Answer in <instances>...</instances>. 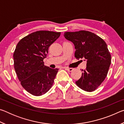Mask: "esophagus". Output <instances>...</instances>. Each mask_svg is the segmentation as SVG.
<instances>
[{"mask_svg": "<svg viewBox=\"0 0 124 124\" xmlns=\"http://www.w3.org/2000/svg\"><path fill=\"white\" fill-rule=\"evenodd\" d=\"M64 68L66 70L69 71V72H72V71H73V70H74V69L72 68H68V67H64Z\"/></svg>", "mask_w": 124, "mask_h": 124, "instance_id": "34e87169", "label": "esophagus"}]
</instances>
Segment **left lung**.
Listing matches in <instances>:
<instances>
[{"label":"left lung","mask_w":124,"mask_h":124,"mask_svg":"<svg viewBox=\"0 0 124 124\" xmlns=\"http://www.w3.org/2000/svg\"><path fill=\"white\" fill-rule=\"evenodd\" d=\"M64 37L74 44L76 59L85 58L87 61L82 76L75 81L77 85L85 91H95L106 78L111 63L107 44L99 36L86 31L65 32Z\"/></svg>","instance_id":"left-lung-1"}]
</instances>
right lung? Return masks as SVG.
I'll list each match as a JSON object with an SVG mask.
<instances>
[{
  "label": "right lung",
  "instance_id": "add662e5",
  "mask_svg": "<svg viewBox=\"0 0 124 124\" xmlns=\"http://www.w3.org/2000/svg\"><path fill=\"white\" fill-rule=\"evenodd\" d=\"M61 32L39 31L27 35L18 42L14 53V68L22 87L35 96L51 89L58 69L44 65L50 45Z\"/></svg>",
  "mask_w": 124,
  "mask_h": 124
}]
</instances>
